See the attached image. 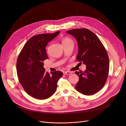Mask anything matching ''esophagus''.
<instances>
[{
    "label": "esophagus",
    "instance_id": "obj_1",
    "mask_svg": "<svg viewBox=\"0 0 126 126\" xmlns=\"http://www.w3.org/2000/svg\"><path fill=\"white\" fill-rule=\"evenodd\" d=\"M64 74L65 75H70L71 74V72L70 71H66L64 72Z\"/></svg>",
    "mask_w": 126,
    "mask_h": 126
}]
</instances>
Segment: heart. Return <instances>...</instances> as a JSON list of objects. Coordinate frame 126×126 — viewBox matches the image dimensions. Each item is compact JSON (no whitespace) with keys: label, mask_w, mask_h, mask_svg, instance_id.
Segmentation results:
<instances>
[{"label":"heart","mask_w":126,"mask_h":126,"mask_svg":"<svg viewBox=\"0 0 126 126\" xmlns=\"http://www.w3.org/2000/svg\"><path fill=\"white\" fill-rule=\"evenodd\" d=\"M72 42V40L70 38L65 37L63 38V39H62V43H63V44L67 43H69V42Z\"/></svg>","instance_id":"b5f03b06"}]
</instances>
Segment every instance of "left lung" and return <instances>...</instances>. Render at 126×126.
Instances as JSON below:
<instances>
[{
  "label": "left lung",
  "instance_id": "8db88e82",
  "mask_svg": "<svg viewBox=\"0 0 126 126\" xmlns=\"http://www.w3.org/2000/svg\"><path fill=\"white\" fill-rule=\"evenodd\" d=\"M66 32L77 40V60L86 66L84 72H75L79 77L76 89L84 95L94 94L104 87L108 76L109 60L107 51L97 36L88 29H76Z\"/></svg>",
  "mask_w": 126,
  "mask_h": 126
}]
</instances>
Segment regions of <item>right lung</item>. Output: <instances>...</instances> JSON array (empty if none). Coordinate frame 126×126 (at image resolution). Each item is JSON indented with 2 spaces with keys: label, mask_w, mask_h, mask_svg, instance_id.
Returning a JSON list of instances; mask_svg holds the SVG:
<instances>
[{
  "label": "right lung",
  "mask_w": 126,
  "mask_h": 126,
  "mask_svg": "<svg viewBox=\"0 0 126 126\" xmlns=\"http://www.w3.org/2000/svg\"><path fill=\"white\" fill-rule=\"evenodd\" d=\"M60 31L52 34H41L31 38L18 57L17 76L25 91L32 97L45 100L54 94L57 82L63 76L60 71L46 72L44 61L47 59L46 46L57 37Z\"/></svg>",
  "instance_id": "obj_1"
}]
</instances>
